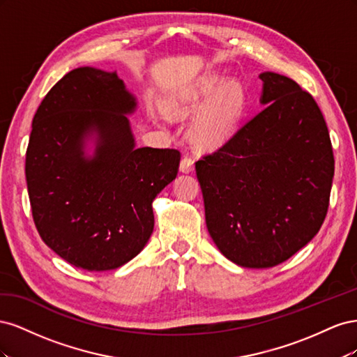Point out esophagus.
Wrapping results in <instances>:
<instances>
[{"label": "esophagus", "instance_id": "34e87169", "mask_svg": "<svg viewBox=\"0 0 357 357\" xmlns=\"http://www.w3.org/2000/svg\"><path fill=\"white\" fill-rule=\"evenodd\" d=\"M180 171L183 174H189V172L193 171V160L189 156H185L180 162Z\"/></svg>", "mask_w": 357, "mask_h": 357}]
</instances>
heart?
Here are the masks:
<instances>
[{
    "label": "heart",
    "instance_id": "obj_1",
    "mask_svg": "<svg viewBox=\"0 0 357 357\" xmlns=\"http://www.w3.org/2000/svg\"><path fill=\"white\" fill-rule=\"evenodd\" d=\"M248 95L236 80L208 73L178 92L167 102L172 114L190 116L198 111L189 138L201 152L219 149L235 134L247 112Z\"/></svg>",
    "mask_w": 357,
    "mask_h": 357
}]
</instances>
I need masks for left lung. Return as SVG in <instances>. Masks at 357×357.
<instances>
[{
  "mask_svg": "<svg viewBox=\"0 0 357 357\" xmlns=\"http://www.w3.org/2000/svg\"><path fill=\"white\" fill-rule=\"evenodd\" d=\"M261 105L218 152L195 164L205 223L241 268H273L305 247L326 218L333 153L312 96L265 71Z\"/></svg>",
  "mask_w": 357,
  "mask_h": 357,
  "instance_id": "left-lung-1",
  "label": "left lung"
}]
</instances>
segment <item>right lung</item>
<instances>
[{"mask_svg": "<svg viewBox=\"0 0 357 357\" xmlns=\"http://www.w3.org/2000/svg\"><path fill=\"white\" fill-rule=\"evenodd\" d=\"M138 101L116 71L80 67L53 86L32 121L25 174L37 231L63 261L110 271L153 232V199L180 152L137 147Z\"/></svg>", "mask_w": 357, "mask_h": 357, "instance_id": "add662e5", "label": "right lung"}]
</instances>
